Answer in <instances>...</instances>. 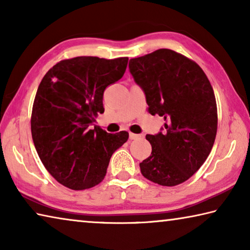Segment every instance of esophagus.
<instances>
[{
  "instance_id": "1",
  "label": "esophagus",
  "mask_w": 250,
  "mask_h": 250,
  "mask_svg": "<svg viewBox=\"0 0 250 250\" xmlns=\"http://www.w3.org/2000/svg\"><path fill=\"white\" fill-rule=\"evenodd\" d=\"M129 138L131 139V140H135V139L140 138V134H135V133H132V132H129Z\"/></svg>"
}]
</instances>
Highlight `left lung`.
<instances>
[{
  "mask_svg": "<svg viewBox=\"0 0 250 250\" xmlns=\"http://www.w3.org/2000/svg\"><path fill=\"white\" fill-rule=\"evenodd\" d=\"M129 70L149 112L166 121L159 133L146 135L152 152L140 163L142 175L163 186L183 183L203 166L216 138L209 80L196 62L167 48L130 59Z\"/></svg>",
  "mask_w": 250,
  "mask_h": 250,
  "instance_id": "8db88e82",
  "label": "left lung"
}]
</instances>
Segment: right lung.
<instances>
[{
  "label": "right lung",
  "instance_id": "1",
  "mask_svg": "<svg viewBox=\"0 0 250 250\" xmlns=\"http://www.w3.org/2000/svg\"><path fill=\"white\" fill-rule=\"evenodd\" d=\"M128 58L80 56L59 62L37 89L31 129L46 170L66 188L86 189L104 179L109 161L129 133L94 126L104 113V92L124 76Z\"/></svg>",
  "mask_w": 250,
  "mask_h": 250
}]
</instances>
